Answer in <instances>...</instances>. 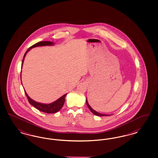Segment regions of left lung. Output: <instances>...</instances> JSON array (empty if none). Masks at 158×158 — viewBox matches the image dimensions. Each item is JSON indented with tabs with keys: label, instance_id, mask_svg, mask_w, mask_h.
I'll return each mask as SVG.
<instances>
[{
	"label": "left lung",
	"instance_id": "left-lung-1",
	"mask_svg": "<svg viewBox=\"0 0 158 158\" xmlns=\"http://www.w3.org/2000/svg\"><path fill=\"white\" fill-rule=\"evenodd\" d=\"M86 104H87V106H88V108H89V109L90 110V111L92 112V113H93L94 115H97V116H101V117H103V116H109V115H113V114H101V113H98L97 111H95L91 106H90V105H89V104H88V99H87V98L86 99Z\"/></svg>",
	"mask_w": 158,
	"mask_h": 158
}]
</instances>
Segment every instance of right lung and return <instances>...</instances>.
<instances>
[{
	"instance_id": "add662e5",
	"label": "right lung",
	"mask_w": 158,
	"mask_h": 158,
	"mask_svg": "<svg viewBox=\"0 0 158 158\" xmlns=\"http://www.w3.org/2000/svg\"><path fill=\"white\" fill-rule=\"evenodd\" d=\"M54 43L52 41H40L38 42L37 43L32 45L30 48H29L27 51L26 52V53H25L23 57V62H22V65L21 67L23 68V61L25 57L26 54L27 53L31 50V48L36 47H40V46H46V45H54ZM22 83V82H21ZM23 85V84H22ZM24 89V88H23ZM25 94L27 96V97L28 99V102L31 105H32L33 106H34L35 108H37L39 111L44 112L45 113H48V114H53V113H56L58 112L60 109L62 108V106L64 105V101H65V97L67 95V94H64V95H63L62 97H61L60 98H59L58 99H57L56 101H54L52 103L50 104H44V103H41V102H36L35 101L32 99L28 95V94H27L25 90Z\"/></svg>"
}]
</instances>
